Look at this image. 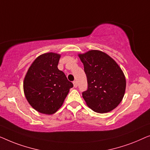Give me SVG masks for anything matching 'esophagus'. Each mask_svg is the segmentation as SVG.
<instances>
[{
	"instance_id": "1",
	"label": "esophagus",
	"mask_w": 150,
	"mask_h": 150,
	"mask_svg": "<svg viewBox=\"0 0 150 150\" xmlns=\"http://www.w3.org/2000/svg\"><path fill=\"white\" fill-rule=\"evenodd\" d=\"M73 86H74V87L75 88H77V81H74L73 82Z\"/></svg>"
}]
</instances>
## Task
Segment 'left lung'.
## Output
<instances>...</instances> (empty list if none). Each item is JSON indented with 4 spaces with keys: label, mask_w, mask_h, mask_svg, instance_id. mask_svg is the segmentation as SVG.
Instances as JSON below:
<instances>
[{
    "label": "left lung",
    "mask_w": 150,
    "mask_h": 150,
    "mask_svg": "<svg viewBox=\"0 0 150 150\" xmlns=\"http://www.w3.org/2000/svg\"><path fill=\"white\" fill-rule=\"evenodd\" d=\"M79 57L87 77L88 89L82 92L86 104L97 113L112 111L125 93L123 71L113 58L98 50H90Z\"/></svg>",
    "instance_id": "obj_1"
}]
</instances>
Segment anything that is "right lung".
I'll use <instances>...</instances> for the list:
<instances>
[{
    "instance_id": "right-lung-1",
    "label": "right lung",
    "mask_w": 150,
    "mask_h": 150,
    "mask_svg": "<svg viewBox=\"0 0 150 150\" xmlns=\"http://www.w3.org/2000/svg\"><path fill=\"white\" fill-rule=\"evenodd\" d=\"M60 58V54L52 52L37 57L24 80V92L29 104L44 114L56 113L73 87L72 82L58 69Z\"/></svg>"
}]
</instances>
